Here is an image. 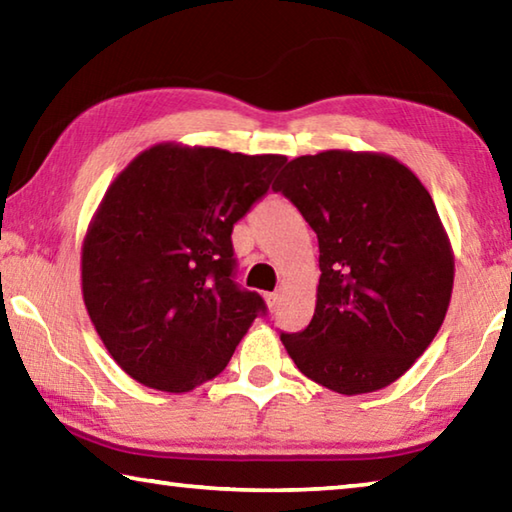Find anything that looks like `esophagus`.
<instances>
[{
	"label": "esophagus",
	"instance_id": "esophagus-1",
	"mask_svg": "<svg viewBox=\"0 0 512 512\" xmlns=\"http://www.w3.org/2000/svg\"><path fill=\"white\" fill-rule=\"evenodd\" d=\"M264 300H266V305H268V309H275L277 307V300H280V293H271V291H268V293H264Z\"/></svg>",
	"mask_w": 512,
	"mask_h": 512
}]
</instances>
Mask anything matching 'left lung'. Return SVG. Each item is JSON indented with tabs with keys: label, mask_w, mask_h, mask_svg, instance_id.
Returning a JSON list of instances; mask_svg holds the SVG:
<instances>
[{
	"label": "left lung",
	"mask_w": 512,
	"mask_h": 512,
	"mask_svg": "<svg viewBox=\"0 0 512 512\" xmlns=\"http://www.w3.org/2000/svg\"><path fill=\"white\" fill-rule=\"evenodd\" d=\"M273 192L318 237L311 323L280 334L302 375L341 395L379 391L409 370L443 325L454 255L418 176L384 153L291 160Z\"/></svg>",
	"instance_id": "obj_1"
}]
</instances>
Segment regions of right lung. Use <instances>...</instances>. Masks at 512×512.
Returning a JSON list of instances; mask_svg holds the SVG:
<instances>
[{
  "label": "right lung",
  "mask_w": 512,
  "mask_h": 512,
  "mask_svg": "<svg viewBox=\"0 0 512 512\" xmlns=\"http://www.w3.org/2000/svg\"><path fill=\"white\" fill-rule=\"evenodd\" d=\"M284 155L158 144L108 187L81 255L83 300L135 381L187 393L228 366L266 305L235 282L232 228Z\"/></svg>",
  "instance_id": "right-lung-1"
}]
</instances>
